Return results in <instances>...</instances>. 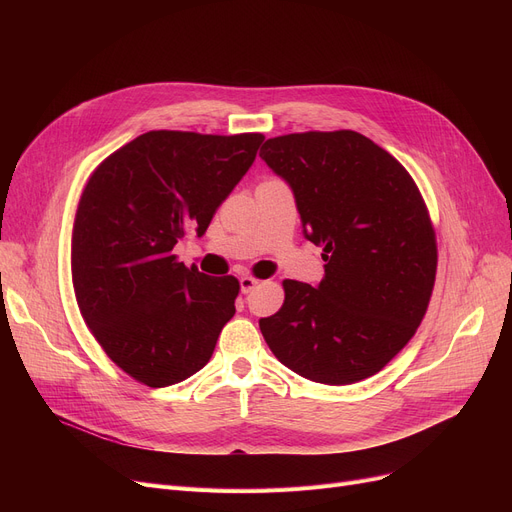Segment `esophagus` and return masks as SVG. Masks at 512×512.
I'll list each match as a JSON object with an SVG mask.
<instances>
[{"label":"esophagus","mask_w":512,"mask_h":512,"mask_svg":"<svg viewBox=\"0 0 512 512\" xmlns=\"http://www.w3.org/2000/svg\"><path fill=\"white\" fill-rule=\"evenodd\" d=\"M238 282H240V292H242V294H249V292L259 284V280H255V278H251V276H242Z\"/></svg>","instance_id":"1"}]
</instances>
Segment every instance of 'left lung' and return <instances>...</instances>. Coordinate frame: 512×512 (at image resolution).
Here are the masks:
<instances>
[{
  "instance_id": "1",
  "label": "left lung",
  "mask_w": 512,
  "mask_h": 512,
  "mask_svg": "<svg viewBox=\"0 0 512 512\" xmlns=\"http://www.w3.org/2000/svg\"><path fill=\"white\" fill-rule=\"evenodd\" d=\"M259 157L294 195L324 280H284L259 328L303 378L346 386L382 371L413 338L436 280V236L409 172L355 130L267 139Z\"/></svg>"
}]
</instances>
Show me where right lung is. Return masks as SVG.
<instances>
[{
	"label": "right lung",
	"mask_w": 512,
	"mask_h": 512,
	"mask_svg": "<svg viewBox=\"0 0 512 512\" xmlns=\"http://www.w3.org/2000/svg\"><path fill=\"white\" fill-rule=\"evenodd\" d=\"M263 134L151 130L107 157L80 197L72 282L80 313L118 367L151 388L191 378L234 315L238 280L176 261L188 232L253 166Z\"/></svg>",
	"instance_id": "add662e5"
}]
</instances>
